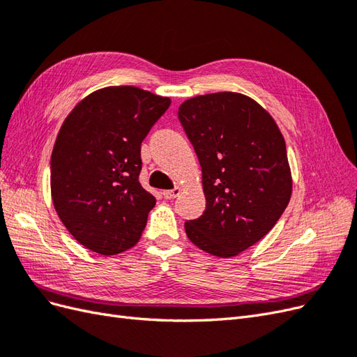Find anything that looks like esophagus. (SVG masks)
Returning <instances> with one entry per match:
<instances>
[{"label":"esophagus","instance_id":"esophagus-1","mask_svg":"<svg viewBox=\"0 0 357 357\" xmlns=\"http://www.w3.org/2000/svg\"><path fill=\"white\" fill-rule=\"evenodd\" d=\"M181 193V188H174V189H171V190H164L162 192V195H164V198L165 199H174L176 197H178Z\"/></svg>","mask_w":357,"mask_h":357}]
</instances>
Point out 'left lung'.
Wrapping results in <instances>:
<instances>
[{
    "label": "left lung",
    "instance_id": "1",
    "mask_svg": "<svg viewBox=\"0 0 357 357\" xmlns=\"http://www.w3.org/2000/svg\"><path fill=\"white\" fill-rule=\"evenodd\" d=\"M178 121L202 168L205 211L188 220L201 250L232 257L274 228L291 195L286 143L264 107L236 92L186 100Z\"/></svg>",
    "mask_w": 357,
    "mask_h": 357
}]
</instances>
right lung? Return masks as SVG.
<instances>
[{
  "label": "right lung",
  "instance_id": "add662e5",
  "mask_svg": "<svg viewBox=\"0 0 357 357\" xmlns=\"http://www.w3.org/2000/svg\"><path fill=\"white\" fill-rule=\"evenodd\" d=\"M171 104L135 86H109L63 121L50 159L52 201L82 245L104 256L142 236L156 199L139 185L142 143Z\"/></svg>",
  "mask_w": 357,
  "mask_h": 357
}]
</instances>
